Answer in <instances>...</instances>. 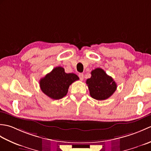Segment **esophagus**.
Instances as JSON below:
<instances>
[{"label":"esophagus","mask_w":151,"mask_h":151,"mask_svg":"<svg viewBox=\"0 0 151 151\" xmlns=\"http://www.w3.org/2000/svg\"><path fill=\"white\" fill-rule=\"evenodd\" d=\"M78 76H79V78H80V79H81V81H84V74L83 73H80L79 75H78Z\"/></svg>","instance_id":"obj_1"}]
</instances>
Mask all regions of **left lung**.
<instances>
[{
	"label": "left lung",
	"instance_id": "8db88e82",
	"mask_svg": "<svg viewBox=\"0 0 151 151\" xmlns=\"http://www.w3.org/2000/svg\"><path fill=\"white\" fill-rule=\"evenodd\" d=\"M91 74V78L86 81L91 97L99 101L106 100L111 97L117 89L114 79L101 68H96Z\"/></svg>",
	"mask_w": 151,
	"mask_h": 151
}]
</instances>
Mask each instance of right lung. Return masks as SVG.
I'll list each match as a JSON object with an SVG mask.
<instances>
[{
	"mask_svg": "<svg viewBox=\"0 0 151 151\" xmlns=\"http://www.w3.org/2000/svg\"><path fill=\"white\" fill-rule=\"evenodd\" d=\"M79 80L74 73H66L62 67H56L40 81L41 91L48 97L59 100L67 95L69 86Z\"/></svg>",
	"mask_w": 151,
	"mask_h": 151,
	"instance_id": "add662e5",
	"label": "right lung"
}]
</instances>
